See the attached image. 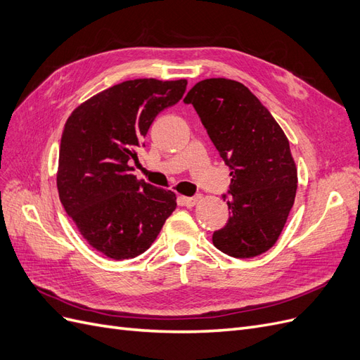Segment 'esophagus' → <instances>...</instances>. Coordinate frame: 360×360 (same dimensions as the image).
Listing matches in <instances>:
<instances>
[{"mask_svg":"<svg viewBox=\"0 0 360 360\" xmlns=\"http://www.w3.org/2000/svg\"><path fill=\"white\" fill-rule=\"evenodd\" d=\"M198 201H200L198 195L197 197H179V202L184 207H193Z\"/></svg>","mask_w":360,"mask_h":360,"instance_id":"obj_1","label":"esophagus"}]
</instances>
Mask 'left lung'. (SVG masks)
I'll list each match as a JSON object with an SVG mask.
<instances>
[{"label":"left lung","mask_w":360,"mask_h":360,"mask_svg":"<svg viewBox=\"0 0 360 360\" xmlns=\"http://www.w3.org/2000/svg\"><path fill=\"white\" fill-rule=\"evenodd\" d=\"M184 103L193 105L231 169L230 217L213 233V245L234 258L261 255L276 243L296 198L297 168L288 138L267 108L233 79L200 81Z\"/></svg>","instance_id":"8db88e82"}]
</instances>
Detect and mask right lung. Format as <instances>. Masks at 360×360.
<instances>
[{
    "mask_svg": "<svg viewBox=\"0 0 360 360\" xmlns=\"http://www.w3.org/2000/svg\"><path fill=\"white\" fill-rule=\"evenodd\" d=\"M186 79H132L81 103L61 135L57 188L86 243L112 259L141 255L176 210V193L138 180L130 160L156 115L176 105Z\"/></svg>",
    "mask_w": 360,
    "mask_h": 360,
    "instance_id": "obj_1",
    "label": "right lung"
}]
</instances>
